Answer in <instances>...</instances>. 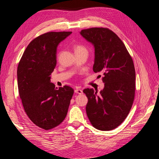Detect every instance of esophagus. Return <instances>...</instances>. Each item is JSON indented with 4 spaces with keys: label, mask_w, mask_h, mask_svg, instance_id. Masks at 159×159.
<instances>
[{
    "label": "esophagus",
    "mask_w": 159,
    "mask_h": 159,
    "mask_svg": "<svg viewBox=\"0 0 159 159\" xmlns=\"http://www.w3.org/2000/svg\"><path fill=\"white\" fill-rule=\"evenodd\" d=\"M75 93H78V94H81V93H83V91L81 90V89H79V88H76L75 89Z\"/></svg>",
    "instance_id": "obj_1"
}]
</instances>
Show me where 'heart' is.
Wrapping results in <instances>:
<instances>
[{
	"mask_svg": "<svg viewBox=\"0 0 159 159\" xmlns=\"http://www.w3.org/2000/svg\"><path fill=\"white\" fill-rule=\"evenodd\" d=\"M80 50H86L85 48L81 45H78L75 47V52L80 51Z\"/></svg>",
	"mask_w": 159,
	"mask_h": 159,
	"instance_id": "heart-1",
	"label": "heart"
}]
</instances>
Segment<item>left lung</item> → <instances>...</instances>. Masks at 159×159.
<instances>
[{
    "label": "left lung",
    "mask_w": 159,
    "mask_h": 159,
    "mask_svg": "<svg viewBox=\"0 0 159 159\" xmlns=\"http://www.w3.org/2000/svg\"><path fill=\"white\" fill-rule=\"evenodd\" d=\"M80 34L93 45V70L103 74L105 84L99 95L97 89H84L88 99L86 113L95 129L110 131L123 122L131 109L135 91L133 61L122 40L108 28H91Z\"/></svg>",
    "instance_id": "1"
}]
</instances>
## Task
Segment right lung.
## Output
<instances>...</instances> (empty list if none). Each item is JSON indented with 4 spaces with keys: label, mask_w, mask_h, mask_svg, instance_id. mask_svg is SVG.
Masks as SVG:
<instances>
[{
    "label": "right lung",
    "mask_w": 159,
    "mask_h": 159,
    "mask_svg": "<svg viewBox=\"0 0 159 159\" xmlns=\"http://www.w3.org/2000/svg\"><path fill=\"white\" fill-rule=\"evenodd\" d=\"M71 32H50L34 38L23 53L17 69L19 95L28 117L45 130L57 127L68 113L74 89L50 81L56 66L57 47Z\"/></svg>",
    "instance_id": "right-lung-1"
}]
</instances>
